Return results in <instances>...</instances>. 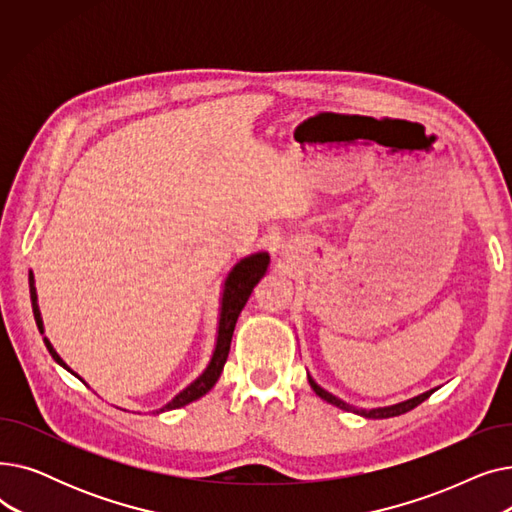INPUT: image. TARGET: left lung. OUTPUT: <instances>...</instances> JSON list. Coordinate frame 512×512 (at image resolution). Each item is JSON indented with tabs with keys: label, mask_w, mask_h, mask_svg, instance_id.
Returning a JSON list of instances; mask_svg holds the SVG:
<instances>
[{
	"label": "left lung",
	"mask_w": 512,
	"mask_h": 512,
	"mask_svg": "<svg viewBox=\"0 0 512 512\" xmlns=\"http://www.w3.org/2000/svg\"><path fill=\"white\" fill-rule=\"evenodd\" d=\"M307 380H309V386L313 388V392H315L319 398H324L326 402H330V405H334V407H338V409H342V411H353V413H357V415H361V417H365V419H388V417L402 415V413H407V411L415 409L417 405H421L423 400H427L429 396H432V394L438 390V388H432V390H427V392H423V394H417V396H413V398H409V400H402V402H396V405H388V407L359 409V407L348 405V402H344L342 398H338V396H334L332 392L321 388V386L311 378V375H307Z\"/></svg>",
	"instance_id": "1"
}]
</instances>
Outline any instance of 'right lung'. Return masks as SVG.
<instances>
[{
  "label": "right lung",
  "mask_w": 512,
  "mask_h": 512,
  "mask_svg": "<svg viewBox=\"0 0 512 512\" xmlns=\"http://www.w3.org/2000/svg\"><path fill=\"white\" fill-rule=\"evenodd\" d=\"M267 267H270V253H265V251L251 253V255H247V257L238 259V261L232 265V270L228 272V276H226V280H224V284H222L218 334H215V346H213V353H211V359H209L207 367L203 369V373L199 375L197 380H193L184 390H180V392L168 402V405L157 409L155 413H166V411H174V409H180V407L188 405V402H193V400L205 396V394L215 386V382L220 380L222 369H224L226 359H228V353H230V342H232L236 319H238L242 307L247 305V301H249V297H251L253 288L257 286V282L265 276ZM29 288H31V303H33V313H35L37 328H39L41 334H45L33 272H29ZM43 342H45V346H47L49 355L53 357V361H56L58 365H62V367H64L66 371H70L72 375H76L78 380H83L78 373H74V371L64 363V359L56 353V348H53V344L49 342L47 336H43ZM83 382H85V380H83Z\"/></svg>",
  "instance_id": "add662e5"
}]
</instances>
